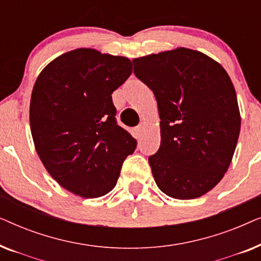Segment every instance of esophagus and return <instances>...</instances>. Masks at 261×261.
I'll return each mask as SVG.
<instances>
[{"label":"esophagus","instance_id":"1","mask_svg":"<svg viewBox=\"0 0 261 261\" xmlns=\"http://www.w3.org/2000/svg\"><path fill=\"white\" fill-rule=\"evenodd\" d=\"M135 132H137L138 138H140V135L142 134V132H144V127H142V126H139V127H137V129H135Z\"/></svg>","mask_w":261,"mask_h":261}]
</instances>
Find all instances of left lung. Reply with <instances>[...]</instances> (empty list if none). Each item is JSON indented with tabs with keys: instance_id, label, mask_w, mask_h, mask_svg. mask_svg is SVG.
<instances>
[{
	"instance_id": "8db88e82",
	"label": "left lung",
	"mask_w": 261,
	"mask_h": 261,
	"mask_svg": "<svg viewBox=\"0 0 261 261\" xmlns=\"http://www.w3.org/2000/svg\"><path fill=\"white\" fill-rule=\"evenodd\" d=\"M133 64L158 105L162 140L148 158L156 185L172 198L201 197L227 172L240 134L237 92L227 71L185 47Z\"/></svg>"
}]
</instances>
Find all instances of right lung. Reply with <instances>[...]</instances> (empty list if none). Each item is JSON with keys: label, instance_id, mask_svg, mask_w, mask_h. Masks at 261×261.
I'll list each match as a JSON object with an SVG mask.
<instances>
[{"label": "right lung", "instance_id": "obj_1", "mask_svg": "<svg viewBox=\"0 0 261 261\" xmlns=\"http://www.w3.org/2000/svg\"><path fill=\"white\" fill-rule=\"evenodd\" d=\"M126 57L77 48L39 74L30 105L35 151L60 187L83 198L112 191L137 141L116 123L112 94L130 76Z\"/></svg>", "mask_w": 261, "mask_h": 261}]
</instances>
